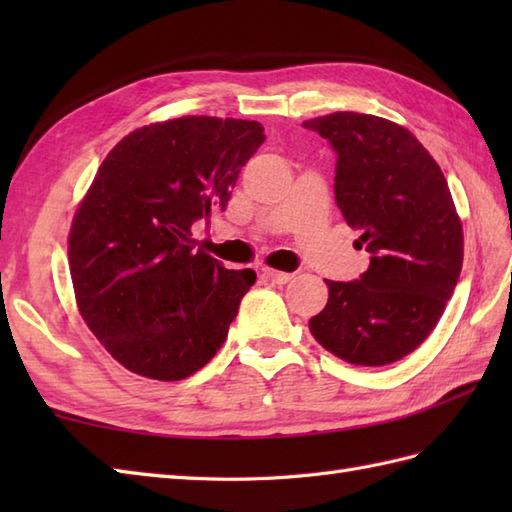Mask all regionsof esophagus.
I'll list each match as a JSON object with an SVG mask.
<instances>
[{
    "instance_id": "34e87169",
    "label": "esophagus",
    "mask_w": 512,
    "mask_h": 512,
    "mask_svg": "<svg viewBox=\"0 0 512 512\" xmlns=\"http://www.w3.org/2000/svg\"><path fill=\"white\" fill-rule=\"evenodd\" d=\"M264 277L273 281V284H288L292 279V273H281V270H275V268H264Z\"/></svg>"
}]
</instances>
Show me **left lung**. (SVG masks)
Instances as JSON below:
<instances>
[{"label": "left lung", "mask_w": 512, "mask_h": 512, "mask_svg": "<svg viewBox=\"0 0 512 512\" xmlns=\"http://www.w3.org/2000/svg\"><path fill=\"white\" fill-rule=\"evenodd\" d=\"M303 127L334 149L336 204L369 253L358 279H325L330 299L310 332L352 365L396 363L436 328L460 279L464 239L447 178L409 129L385 118L336 112Z\"/></svg>", "instance_id": "8db88e82"}]
</instances>
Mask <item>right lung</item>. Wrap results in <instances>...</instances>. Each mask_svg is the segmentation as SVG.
Here are the masks:
<instances>
[{
    "instance_id": "right-lung-1",
    "label": "right lung",
    "mask_w": 512,
    "mask_h": 512,
    "mask_svg": "<svg viewBox=\"0 0 512 512\" xmlns=\"http://www.w3.org/2000/svg\"><path fill=\"white\" fill-rule=\"evenodd\" d=\"M257 121L184 116L118 143L74 215L70 275L81 317L129 372L182 380L220 350L257 275L195 248L191 226L224 211Z\"/></svg>"
}]
</instances>
